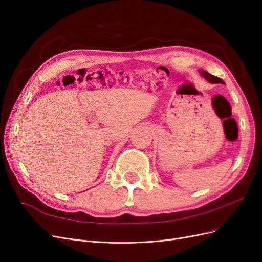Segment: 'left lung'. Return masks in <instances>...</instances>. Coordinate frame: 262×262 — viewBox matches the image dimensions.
Wrapping results in <instances>:
<instances>
[{"label":"left lung","mask_w":262,"mask_h":262,"mask_svg":"<svg viewBox=\"0 0 262 262\" xmlns=\"http://www.w3.org/2000/svg\"><path fill=\"white\" fill-rule=\"evenodd\" d=\"M199 73L205 78V80H207L210 83H212V84H220V83L223 84L224 83L223 80H221L220 77L214 76V75L210 74L209 72H207V71H204V70H199Z\"/></svg>","instance_id":"8db88e82"}]
</instances>
